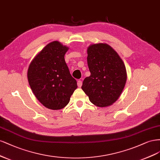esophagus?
Wrapping results in <instances>:
<instances>
[{
  "label": "esophagus",
  "mask_w": 160,
  "mask_h": 160,
  "mask_svg": "<svg viewBox=\"0 0 160 160\" xmlns=\"http://www.w3.org/2000/svg\"><path fill=\"white\" fill-rule=\"evenodd\" d=\"M77 84H78V87H81L82 85V82L81 80H78V82H77Z\"/></svg>",
  "instance_id": "esophagus-1"
}]
</instances>
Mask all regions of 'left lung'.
Wrapping results in <instances>:
<instances>
[{
    "label": "left lung",
    "instance_id": "obj_1",
    "mask_svg": "<svg viewBox=\"0 0 160 160\" xmlns=\"http://www.w3.org/2000/svg\"><path fill=\"white\" fill-rule=\"evenodd\" d=\"M87 53L91 74L84 80L82 89L95 106H110L124 88L127 80L125 64L116 51L106 43L90 45Z\"/></svg>",
    "mask_w": 160,
    "mask_h": 160
}]
</instances>
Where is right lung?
<instances>
[{
	"mask_svg": "<svg viewBox=\"0 0 160 160\" xmlns=\"http://www.w3.org/2000/svg\"><path fill=\"white\" fill-rule=\"evenodd\" d=\"M68 49L58 41L51 42L28 66L27 77L30 88L41 104L50 110L64 108L78 87L64 60Z\"/></svg>",
	"mask_w": 160,
	"mask_h": 160,
	"instance_id": "1",
	"label": "right lung"
}]
</instances>
